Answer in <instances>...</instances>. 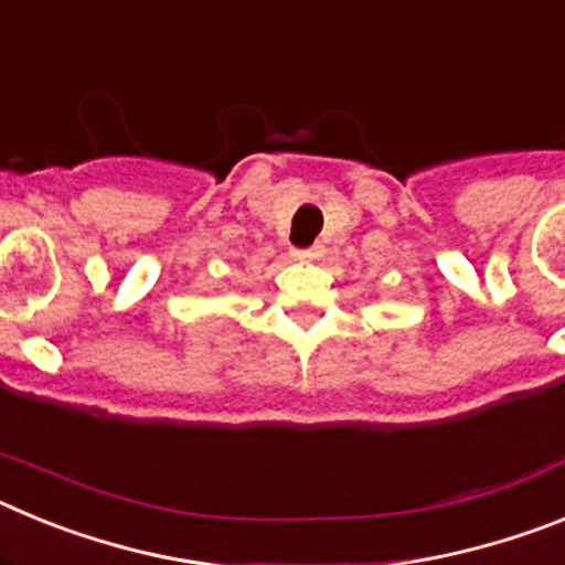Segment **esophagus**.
I'll return each instance as SVG.
<instances>
[{"mask_svg": "<svg viewBox=\"0 0 565 565\" xmlns=\"http://www.w3.org/2000/svg\"><path fill=\"white\" fill-rule=\"evenodd\" d=\"M294 257H297L299 263H311V259L322 257V248H319V246H313V248H297V252H294Z\"/></svg>", "mask_w": 565, "mask_h": 565, "instance_id": "obj_1", "label": "esophagus"}]
</instances>
